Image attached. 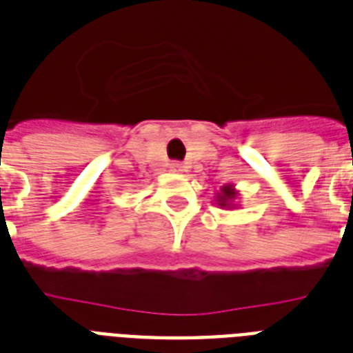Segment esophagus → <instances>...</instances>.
Instances as JSON below:
<instances>
[{"label": "esophagus", "instance_id": "1", "mask_svg": "<svg viewBox=\"0 0 353 353\" xmlns=\"http://www.w3.org/2000/svg\"><path fill=\"white\" fill-rule=\"evenodd\" d=\"M170 168L174 172H181L183 170V165H181V163H179V161H174V163H172V165H170Z\"/></svg>", "mask_w": 353, "mask_h": 353}]
</instances>
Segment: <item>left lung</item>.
<instances>
[{"instance_id":"obj_1","label":"left lung","mask_w":353,"mask_h":353,"mask_svg":"<svg viewBox=\"0 0 353 353\" xmlns=\"http://www.w3.org/2000/svg\"><path fill=\"white\" fill-rule=\"evenodd\" d=\"M221 192H223V194H221V196H220L221 205H227L225 201H229V199H232V198H234V196H236V192H234V190H232L231 187H223V188H221Z\"/></svg>"}]
</instances>
